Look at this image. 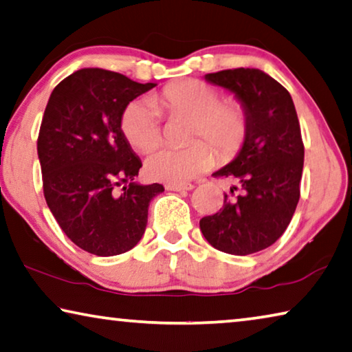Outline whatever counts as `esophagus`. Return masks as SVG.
Instances as JSON below:
<instances>
[{
    "instance_id": "1",
    "label": "esophagus",
    "mask_w": 352,
    "mask_h": 352,
    "mask_svg": "<svg viewBox=\"0 0 352 352\" xmlns=\"http://www.w3.org/2000/svg\"><path fill=\"white\" fill-rule=\"evenodd\" d=\"M194 186L192 185H174V183H169V185H166V189L167 191H191Z\"/></svg>"
}]
</instances>
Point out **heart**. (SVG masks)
Returning <instances> with one entry per match:
<instances>
[{"mask_svg": "<svg viewBox=\"0 0 352 352\" xmlns=\"http://www.w3.org/2000/svg\"><path fill=\"white\" fill-rule=\"evenodd\" d=\"M160 111L185 116L189 139L204 138L222 160H230L241 148L248 135V119L238 103L221 102L216 87L200 80H185L166 86L152 98H139L122 114V131L133 147L150 150L161 139ZM204 141L185 148L161 147L148 155L146 172L158 182L182 185L214 164V152Z\"/></svg>", "mask_w": 352, "mask_h": 352, "instance_id": "b5f03b06", "label": "heart"}]
</instances>
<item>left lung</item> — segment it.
I'll list each match as a JSON object with an SVG mask.
<instances>
[{
    "mask_svg": "<svg viewBox=\"0 0 352 352\" xmlns=\"http://www.w3.org/2000/svg\"><path fill=\"white\" fill-rule=\"evenodd\" d=\"M204 78L235 96L248 135L235 158L213 174L236 182L239 194H224V208L202 217L200 230L221 252L255 254L283 235L299 202L304 144L296 109L287 89L263 70L241 67Z\"/></svg>",
    "mask_w": 352,
    "mask_h": 352,
    "instance_id": "8db88e82",
    "label": "left lung"
}]
</instances>
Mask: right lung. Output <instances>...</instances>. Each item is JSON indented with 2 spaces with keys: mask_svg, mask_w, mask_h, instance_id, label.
Masks as SVG:
<instances>
[{
  "mask_svg": "<svg viewBox=\"0 0 352 352\" xmlns=\"http://www.w3.org/2000/svg\"><path fill=\"white\" fill-rule=\"evenodd\" d=\"M104 69H81L53 89L37 139L50 211L78 248L98 256L141 241L163 185H139V156L122 131L130 102L153 89Z\"/></svg>",
  "mask_w": 352,
  "mask_h": 352,
  "instance_id": "obj_1",
  "label": "right lung"
}]
</instances>
